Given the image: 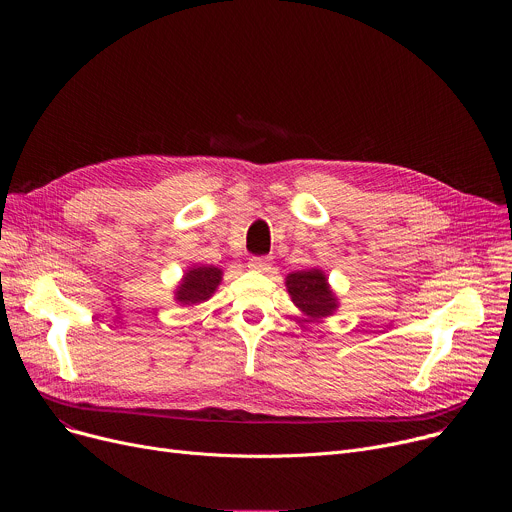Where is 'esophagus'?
<instances>
[{"instance_id": "obj_1", "label": "esophagus", "mask_w": 512, "mask_h": 512, "mask_svg": "<svg viewBox=\"0 0 512 512\" xmlns=\"http://www.w3.org/2000/svg\"><path fill=\"white\" fill-rule=\"evenodd\" d=\"M249 267L253 271H269L271 269V261L267 257H251L249 259Z\"/></svg>"}]
</instances>
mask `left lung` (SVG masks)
Returning a JSON list of instances; mask_svg holds the SVG:
<instances>
[{
  "label": "left lung",
  "instance_id": "8db88e82",
  "mask_svg": "<svg viewBox=\"0 0 512 512\" xmlns=\"http://www.w3.org/2000/svg\"><path fill=\"white\" fill-rule=\"evenodd\" d=\"M285 285L294 302L304 316L306 322L324 320L332 316L338 308V300L334 291L330 289L328 277L322 269H308V271H294L285 277Z\"/></svg>",
  "mask_w": 512,
  "mask_h": 512
}]
</instances>
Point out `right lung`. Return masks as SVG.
<instances>
[{"label": "right lung", "instance_id": "obj_1", "mask_svg": "<svg viewBox=\"0 0 512 512\" xmlns=\"http://www.w3.org/2000/svg\"><path fill=\"white\" fill-rule=\"evenodd\" d=\"M223 281V271L214 265H194L190 267L180 285L174 291V298L182 306H196L206 302L216 287Z\"/></svg>", "mask_w": 512, "mask_h": 512}]
</instances>
